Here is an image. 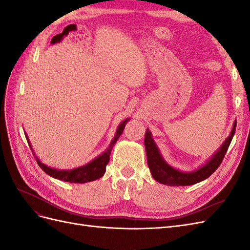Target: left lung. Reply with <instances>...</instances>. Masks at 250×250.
Listing matches in <instances>:
<instances>
[{
	"instance_id": "obj_1",
	"label": "left lung",
	"mask_w": 250,
	"mask_h": 250,
	"mask_svg": "<svg viewBox=\"0 0 250 250\" xmlns=\"http://www.w3.org/2000/svg\"><path fill=\"white\" fill-rule=\"evenodd\" d=\"M236 127L237 121H234L230 135L228 138V140L224 142L220 150L218 151L207 165H204L202 168L192 173L179 172L178 170L173 169L169 165L166 164L160 154V151H158L152 137H151V132L149 131V129H147L144 143H145L146 148L148 167L151 171V174H152L153 178L156 181H158V183L167 186H191L207 179L218 169L219 166L221 165L226 152H228L230 142L233 138Z\"/></svg>"
}]
</instances>
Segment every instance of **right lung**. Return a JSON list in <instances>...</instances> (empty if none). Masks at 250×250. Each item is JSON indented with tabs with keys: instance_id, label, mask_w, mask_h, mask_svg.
<instances>
[{
	"instance_id": "right-lung-1",
	"label": "right lung",
	"mask_w": 250,
	"mask_h": 250,
	"mask_svg": "<svg viewBox=\"0 0 250 250\" xmlns=\"http://www.w3.org/2000/svg\"><path fill=\"white\" fill-rule=\"evenodd\" d=\"M128 122V119H126L125 121H123L122 123L120 124L117 133L115 135V138L111 141L110 145L108 147V149L105 151V152L100 155L99 157H97L96 160H94L93 162H90L89 164L83 166V167L74 169V170H67V171H60V170H56V169H52L44 166L43 164H42L39 158H37L36 162L39 164L40 167L46 172L48 175L57 178L59 180H63V181H67V183H76V184H84V183H88V181H93L96 180L98 178H100L103 176V174L106 171V166L109 162V156H110V152L112 147L115 146L116 142L118 141V139L120 138V135L123 133V130L125 128L126 123ZM28 140V138H27ZM29 141V140H28ZM29 146L31 147L29 143ZM32 149V147H31Z\"/></svg>"
}]
</instances>
